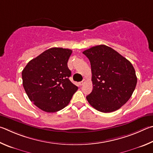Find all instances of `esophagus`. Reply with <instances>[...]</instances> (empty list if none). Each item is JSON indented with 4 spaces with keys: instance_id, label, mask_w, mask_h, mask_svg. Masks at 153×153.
I'll return each instance as SVG.
<instances>
[{
    "instance_id": "34e87169",
    "label": "esophagus",
    "mask_w": 153,
    "mask_h": 153,
    "mask_svg": "<svg viewBox=\"0 0 153 153\" xmlns=\"http://www.w3.org/2000/svg\"><path fill=\"white\" fill-rule=\"evenodd\" d=\"M85 82V80H83V81H82L79 82V85H81H81H83V83H84Z\"/></svg>"
}]
</instances>
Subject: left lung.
<instances>
[{
  "label": "left lung",
  "instance_id": "1",
  "mask_svg": "<svg viewBox=\"0 0 153 153\" xmlns=\"http://www.w3.org/2000/svg\"><path fill=\"white\" fill-rule=\"evenodd\" d=\"M91 66L93 90L86 98L97 110L116 111L129 100L137 83L135 70L124 56L105 45L85 50Z\"/></svg>",
  "mask_w": 153,
  "mask_h": 153
}]
</instances>
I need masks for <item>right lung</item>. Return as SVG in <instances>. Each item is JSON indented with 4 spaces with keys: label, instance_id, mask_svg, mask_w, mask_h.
<instances>
[{
    "label": "right lung",
    "instance_id": "1",
    "mask_svg": "<svg viewBox=\"0 0 153 153\" xmlns=\"http://www.w3.org/2000/svg\"><path fill=\"white\" fill-rule=\"evenodd\" d=\"M72 50L52 48L32 59L22 71L23 85L37 108L53 113L65 108L78 89L69 80L67 66Z\"/></svg>",
    "mask_w": 153,
    "mask_h": 153
}]
</instances>
